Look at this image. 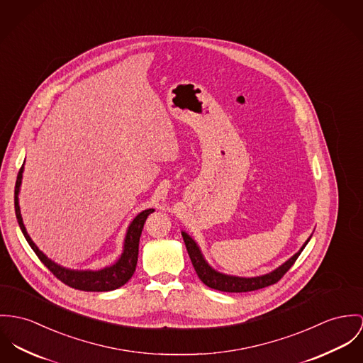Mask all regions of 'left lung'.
Wrapping results in <instances>:
<instances>
[{
	"mask_svg": "<svg viewBox=\"0 0 363 363\" xmlns=\"http://www.w3.org/2000/svg\"><path fill=\"white\" fill-rule=\"evenodd\" d=\"M182 235H183L187 252L190 255V259L193 262V266H194L201 281L213 290H219V291H225V293L255 291V290H259V289H264V287L277 283L284 276V273L297 261L299 254L303 251V248L306 247V244L309 242V240L312 237V234H311V237L303 242V245L301 247V250L298 251L297 254H294L289 261L280 264L277 269H274L266 274H262V276L240 277V276L225 274V273L215 270L203 258L196 240L193 237H190L186 231H182Z\"/></svg>",
	"mask_w": 363,
	"mask_h": 363,
	"instance_id": "obj_1",
	"label": "left lung"
}]
</instances>
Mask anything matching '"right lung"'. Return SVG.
<instances>
[{
  "label": "right lung",
  "instance_id": "obj_1",
  "mask_svg": "<svg viewBox=\"0 0 363 363\" xmlns=\"http://www.w3.org/2000/svg\"><path fill=\"white\" fill-rule=\"evenodd\" d=\"M23 166L21 167L18 177H16V184H15V213L16 219L19 223V228L23 233L26 241L32 247L35 255L38 259L45 264L50 272L60 279L62 283L67 284L72 289L82 290V291H112L123 284H126L132 279L133 273L135 270L137 264V258H138V242H140V235L144 228L145 219L148 218L150 213L154 212V209H145L140 212L128 228L125 241H123V251L119 259L115 264L105 266L99 270H77V269H69L65 266L55 264L51 261L43 251L38 250V247L33 242L30 235L28 234L26 228L23 225V219L21 215V206H19V193H21V186H22V177H23Z\"/></svg>",
  "mask_w": 363,
  "mask_h": 363
}]
</instances>
